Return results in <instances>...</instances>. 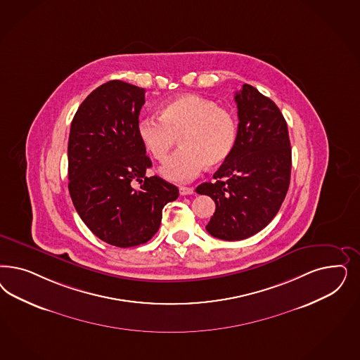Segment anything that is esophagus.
<instances>
[{
    "mask_svg": "<svg viewBox=\"0 0 360 360\" xmlns=\"http://www.w3.org/2000/svg\"><path fill=\"white\" fill-rule=\"evenodd\" d=\"M179 191H180L181 196H188V195H193L195 193V189L191 188V186H180Z\"/></svg>",
    "mask_w": 360,
    "mask_h": 360,
    "instance_id": "1",
    "label": "esophagus"
}]
</instances>
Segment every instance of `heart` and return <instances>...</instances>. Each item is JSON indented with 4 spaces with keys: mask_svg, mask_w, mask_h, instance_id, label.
Returning a JSON list of instances; mask_svg holds the SVG:
<instances>
[{
    "mask_svg": "<svg viewBox=\"0 0 360 360\" xmlns=\"http://www.w3.org/2000/svg\"><path fill=\"white\" fill-rule=\"evenodd\" d=\"M160 117L138 122V136L158 162H165L180 136L183 147L162 168L164 177L186 181L205 165L219 167L232 155L237 141V120L232 111L213 99L186 94L160 107Z\"/></svg>",
    "mask_w": 360,
    "mask_h": 360,
    "instance_id": "b5f03b06",
    "label": "heart"
}]
</instances>
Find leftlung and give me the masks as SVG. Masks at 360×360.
Segmentation results:
<instances>
[{
  "instance_id": "left-lung-1",
  "label": "left lung",
  "mask_w": 360,
  "mask_h": 360,
  "mask_svg": "<svg viewBox=\"0 0 360 360\" xmlns=\"http://www.w3.org/2000/svg\"><path fill=\"white\" fill-rule=\"evenodd\" d=\"M234 101L240 123L232 155L212 183L196 188L216 204L207 231L225 241L262 231L278 213L290 184L289 131L277 105L246 83Z\"/></svg>"
}]
</instances>
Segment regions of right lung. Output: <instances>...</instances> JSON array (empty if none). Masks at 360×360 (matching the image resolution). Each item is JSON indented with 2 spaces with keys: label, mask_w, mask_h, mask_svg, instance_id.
Instances as JSON below:
<instances>
[{
  "label": "right lung",
  "mask_w": 360,
  "mask_h": 360,
  "mask_svg": "<svg viewBox=\"0 0 360 360\" xmlns=\"http://www.w3.org/2000/svg\"><path fill=\"white\" fill-rule=\"evenodd\" d=\"M144 94L126 82H107L82 102L70 127L72 204L98 238L119 248L151 240L164 205L179 198L177 186L146 176L152 162L136 129Z\"/></svg>",
  "instance_id": "add662e5"
}]
</instances>
